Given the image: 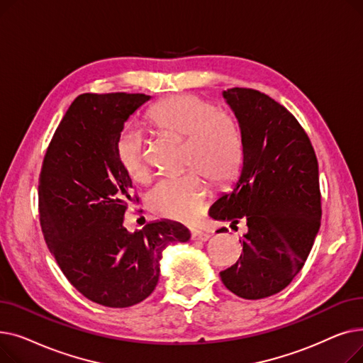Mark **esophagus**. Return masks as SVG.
Masks as SVG:
<instances>
[{
  "instance_id": "obj_1",
  "label": "esophagus",
  "mask_w": 363,
  "mask_h": 363,
  "mask_svg": "<svg viewBox=\"0 0 363 363\" xmlns=\"http://www.w3.org/2000/svg\"><path fill=\"white\" fill-rule=\"evenodd\" d=\"M208 238H211V235H208L207 233H201V231H194L193 234H191V240L193 241H207Z\"/></svg>"
}]
</instances>
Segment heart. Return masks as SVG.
<instances>
[{"label":"heart","instance_id":"obj_1","mask_svg":"<svg viewBox=\"0 0 363 363\" xmlns=\"http://www.w3.org/2000/svg\"><path fill=\"white\" fill-rule=\"evenodd\" d=\"M145 122L157 132L186 140L185 164L181 177L162 179L147 197L150 211L170 220L194 223L211 199L206 179L220 186L238 172L242 155L240 125L231 113L216 108L197 95H172L156 103ZM118 160L128 178L137 184L150 179L145 141L138 130H123L116 144Z\"/></svg>","mask_w":363,"mask_h":363}]
</instances>
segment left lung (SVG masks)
Listing matches in <instances>:
<instances>
[{"label":"left lung","instance_id":"1","mask_svg":"<svg viewBox=\"0 0 363 363\" xmlns=\"http://www.w3.org/2000/svg\"><path fill=\"white\" fill-rule=\"evenodd\" d=\"M223 99L240 125L242 166L208 215L247 223L242 255L220 279L235 296L259 300L287 287L312 250L322 215L318 160L308 133L269 95L231 88Z\"/></svg>","mask_w":363,"mask_h":363}]
</instances>
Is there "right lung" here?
<instances>
[{"mask_svg": "<svg viewBox=\"0 0 363 363\" xmlns=\"http://www.w3.org/2000/svg\"><path fill=\"white\" fill-rule=\"evenodd\" d=\"M145 94H82L57 126L43 162L38 199L50 252L73 287L107 308H129L155 291L162 253L186 242L181 223L157 220L133 234L123 218L138 201L116 144Z\"/></svg>", "mask_w": 363, "mask_h": 363, "instance_id": "add662e5", "label": "right lung"}]
</instances>
